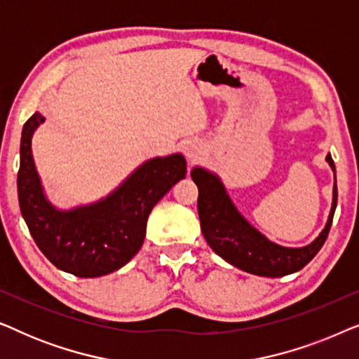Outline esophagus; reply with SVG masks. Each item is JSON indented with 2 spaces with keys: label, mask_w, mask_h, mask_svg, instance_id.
I'll return each mask as SVG.
<instances>
[{
  "label": "esophagus",
  "mask_w": 359,
  "mask_h": 359,
  "mask_svg": "<svg viewBox=\"0 0 359 359\" xmlns=\"http://www.w3.org/2000/svg\"><path fill=\"white\" fill-rule=\"evenodd\" d=\"M184 154H186V156H188V160L191 161V163H194V161L198 160L201 155L199 144H196V142H188V144L184 145Z\"/></svg>",
  "instance_id": "34e87169"
}]
</instances>
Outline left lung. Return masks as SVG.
Segmentation results:
<instances>
[{"mask_svg": "<svg viewBox=\"0 0 359 359\" xmlns=\"http://www.w3.org/2000/svg\"><path fill=\"white\" fill-rule=\"evenodd\" d=\"M327 161L335 170L330 155H327ZM191 176L199 189L198 212L205 242L233 266L258 276H286L306 266L325 243L337 208V183L333 186L330 215L322 233L307 247L286 248L269 242L240 215L217 176L203 168H194Z\"/></svg>", "mask_w": 359, "mask_h": 359, "instance_id": "8db88e82", "label": "left lung"}]
</instances>
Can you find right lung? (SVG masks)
<instances>
[{
    "mask_svg": "<svg viewBox=\"0 0 359 359\" xmlns=\"http://www.w3.org/2000/svg\"><path fill=\"white\" fill-rule=\"evenodd\" d=\"M42 122V114H32L21 135L18 198L29 232L48 262L62 271L78 278L116 271L140 250L154 205L186 176L184 156L149 160L104 201L62 212L43 198L32 160L31 139Z\"/></svg>",
    "mask_w": 359,
    "mask_h": 359,
    "instance_id": "obj_1",
    "label": "right lung"
}]
</instances>
